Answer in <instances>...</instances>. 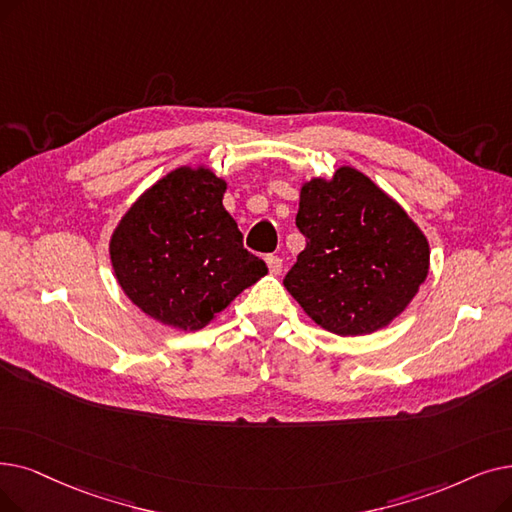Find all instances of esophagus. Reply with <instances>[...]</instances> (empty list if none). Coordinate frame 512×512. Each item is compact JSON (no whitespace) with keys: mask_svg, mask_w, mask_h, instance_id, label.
<instances>
[{"mask_svg":"<svg viewBox=\"0 0 512 512\" xmlns=\"http://www.w3.org/2000/svg\"><path fill=\"white\" fill-rule=\"evenodd\" d=\"M265 263H268V270H270V274L278 276V274L282 272V259H280V257H276V255H268V257H265Z\"/></svg>","mask_w":512,"mask_h":512,"instance_id":"1","label":"esophagus"}]
</instances>
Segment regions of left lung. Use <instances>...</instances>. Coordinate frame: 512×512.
<instances>
[{
    "label": "left lung",
    "instance_id": "8db88e82",
    "mask_svg": "<svg viewBox=\"0 0 512 512\" xmlns=\"http://www.w3.org/2000/svg\"><path fill=\"white\" fill-rule=\"evenodd\" d=\"M297 228L307 244L284 286L311 320L339 337L387 328L427 280L425 232L349 165L301 184Z\"/></svg>",
    "mask_w": 512,
    "mask_h": 512
}]
</instances>
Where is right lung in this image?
I'll return each instance as SVG.
<instances>
[{"label": "right lung", "mask_w": 512, "mask_h": 512, "mask_svg": "<svg viewBox=\"0 0 512 512\" xmlns=\"http://www.w3.org/2000/svg\"><path fill=\"white\" fill-rule=\"evenodd\" d=\"M226 188L207 165H182L146 188L110 234L121 291L163 326L201 330L268 274L242 247Z\"/></svg>", "instance_id": "obj_1"}]
</instances>
